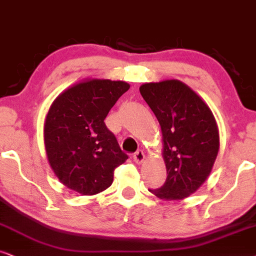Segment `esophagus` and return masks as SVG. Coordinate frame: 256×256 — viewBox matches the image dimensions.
I'll return each mask as SVG.
<instances>
[{
	"mask_svg": "<svg viewBox=\"0 0 256 256\" xmlns=\"http://www.w3.org/2000/svg\"><path fill=\"white\" fill-rule=\"evenodd\" d=\"M134 162H137V164H142V162H144V159H145L144 152L139 150V151H137V152H136L134 154Z\"/></svg>",
	"mask_w": 256,
	"mask_h": 256,
	"instance_id": "obj_1",
	"label": "esophagus"
}]
</instances>
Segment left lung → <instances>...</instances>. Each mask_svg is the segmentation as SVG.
Wrapping results in <instances>:
<instances>
[{
    "label": "left lung",
    "instance_id": "1",
    "mask_svg": "<svg viewBox=\"0 0 256 256\" xmlns=\"http://www.w3.org/2000/svg\"><path fill=\"white\" fill-rule=\"evenodd\" d=\"M158 119L168 178L150 190L162 200H182L196 192L212 172L219 152V128L202 98L182 82L166 80L139 88Z\"/></svg>",
    "mask_w": 256,
    "mask_h": 256
}]
</instances>
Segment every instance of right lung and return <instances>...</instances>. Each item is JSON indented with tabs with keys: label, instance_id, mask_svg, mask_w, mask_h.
Wrapping results in <instances>:
<instances>
[{
	"label": "right lung",
	"instance_id": "obj_1",
	"mask_svg": "<svg viewBox=\"0 0 256 256\" xmlns=\"http://www.w3.org/2000/svg\"><path fill=\"white\" fill-rule=\"evenodd\" d=\"M130 88L122 80L88 78L52 102L44 122V146L54 176L68 188L94 196L114 182V171L128 158L104 119Z\"/></svg>",
	"mask_w": 256,
	"mask_h": 256
}]
</instances>
